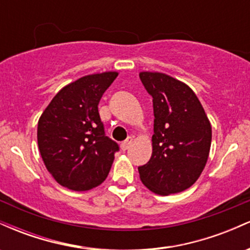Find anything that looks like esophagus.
<instances>
[{
	"label": "esophagus",
	"mask_w": 250,
	"mask_h": 250,
	"mask_svg": "<svg viewBox=\"0 0 250 250\" xmlns=\"http://www.w3.org/2000/svg\"><path fill=\"white\" fill-rule=\"evenodd\" d=\"M131 143H133V139H131V137H129V139L125 140V142L121 143V146H120V147H121V149H122L123 151H125L129 147H130Z\"/></svg>",
	"instance_id": "34e87169"
}]
</instances>
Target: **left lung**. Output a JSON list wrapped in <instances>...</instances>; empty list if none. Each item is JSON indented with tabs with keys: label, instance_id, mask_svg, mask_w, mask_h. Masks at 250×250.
Wrapping results in <instances>:
<instances>
[{
	"label": "left lung",
	"instance_id": "8db88e82",
	"mask_svg": "<svg viewBox=\"0 0 250 250\" xmlns=\"http://www.w3.org/2000/svg\"><path fill=\"white\" fill-rule=\"evenodd\" d=\"M140 79L153 96V153L139 167L140 179L157 195L176 194L196 182L207 163L211 125L196 94L186 83L156 71Z\"/></svg>",
	"mask_w": 250,
	"mask_h": 250
}]
</instances>
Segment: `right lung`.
Wrapping results in <instances>:
<instances>
[{
	"instance_id": "1",
	"label": "right lung",
	"mask_w": 250,
	"mask_h": 250,
	"mask_svg": "<svg viewBox=\"0 0 250 250\" xmlns=\"http://www.w3.org/2000/svg\"><path fill=\"white\" fill-rule=\"evenodd\" d=\"M117 75L104 71L80 77L63 87L40 117V154L63 187L85 191L107 179L119 146L105 136L99 102Z\"/></svg>"
}]
</instances>
